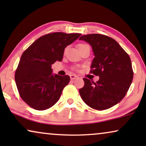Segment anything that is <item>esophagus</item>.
<instances>
[{"mask_svg":"<svg viewBox=\"0 0 146 146\" xmlns=\"http://www.w3.org/2000/svg\"><path fill=\"white\" fill-rule=\"evenodd\" d=\"M70 77L71 80H75L78 78V76L77 75H75V74H71L70 76Z\"/></svg>","mask_w":146,"mask_h":146,"instance_id":"obj_1","label":"esophagus"}]
</instances>
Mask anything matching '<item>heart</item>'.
<instances>
[{
	"label": "heart",
	"instance_id": "heart-1",
	"mask_svg": "<svg viewBox=\"0 0 146 146\" xmlns=\"http://www.w3.org/2000/svg\"><path fill=\"white\" fill-rule=\"evenodd\" d=\"M82 45H84V44H80L78 45V47L80 46H82Z\"/></svg>",
	"mask_w": 146,
	"mask_h": 146
}]
</instances>
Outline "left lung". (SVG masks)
<instances>
[{"instance_id":"left-lung-1","label":"left lung","mask_w":146,"mask_h":146,"mask_svg":"<svg viewBox=\"0 0 146 146\" xmlns=\"http://www.w3.org/2000/svg\"><path fill=\"white\" fill-rule=\"evenodd\" d=\"M79 40L92 46L94 58L90 72L100 77L95 83L84 78L80 94L92 108L108 109L123 98L130 86L133 76L130 58L114 39L107 36L90 34Z\"/></svg>"}]
</instances>
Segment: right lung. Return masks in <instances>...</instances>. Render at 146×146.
Wrapping results in <instances>:
<instances>
[{
	"label": "right lung",
	"instance_id": "1",
	"mask_svg": "<svg viewBox=\"0 0 146 146\" xmlns=\"http://www.w3.org/2000/svg\"><path fill=\"white\" fill-rule=\"evenodd\" d=\"M81 34L54 33L40 37L24 52L15 72L21 98L33 108L44 110L58 101L68 76L52 73V64L62 60L65 48Z\"/></svg>",
	"mask_w": 146,
	"mask_h": 146
}]
</instances>
